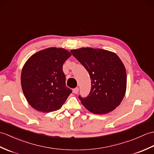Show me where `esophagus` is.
I'll use <instances>...</instances> for the list:
<instances>
[{
  "mask_svg": "<svg viewBox=\"0 0 154 154\" xmlns=\"http://www.w3.org/2000/svg\"><path fill=\"white\" fill-rule=\"evenodd\" d=\"M73 92L74 94H77L79 92V88H75L73 90Z\"/></svg>",
  "mask_w": 154,
  "mask_h": 154,
  "instance_id": "obj_1",
  "label": "esophagus"
}]
</instances>
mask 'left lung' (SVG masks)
<instances>
[{"instance_id": "obj_1", "label": "left lung", "mask_w": 154, "mask_h": 154, "mask_svg": "<svg viewBox=\"0 0 154 154\" xmlns=\"http://www.w3.org/2000/svg\"><path fill=\"white\" fill-rule=\"evenodd\" d=\"M71 53L88 71L91 90L87 97L79 98L85 108L95 114L115 109L125 94L127 73L116 53L100 48H81Z\"/></svg>"}]
</instances>
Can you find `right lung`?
Wrapping results in <instances>:
<instances>
[{"label":"right lung","instance_id":"obj_1","mask_svg":"<svg viewBox=\"0 0 154 154\" xmlns=\"http://www.w3.org/2000/svg\"><path fill=\"white\" fill-rule=\"evenodd\" d=\"M71 56L62 48L51 47L32 55L22 68L21 85L27 102L38 112L60 109L71 90L66 85L62 66Z\"/></svg>","mask_w":154,"mask_h":154}]
</instances>
